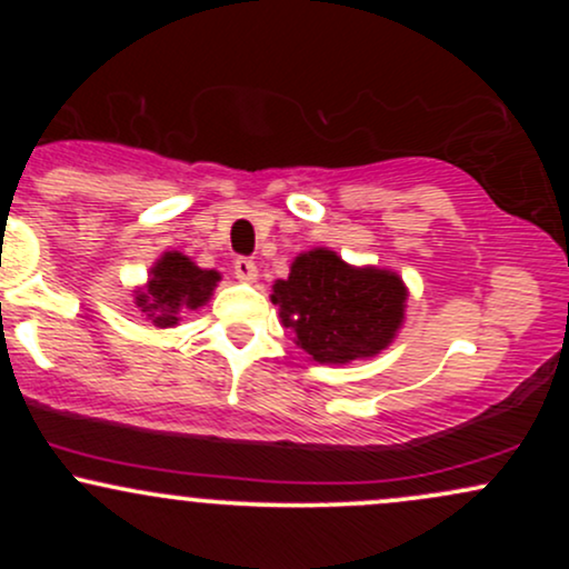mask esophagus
<instances>
[{"label":"esophagus","mask_w":569,"mask_h":569,"mask_svg":"<svg viewBox=\"0 0 569 569\" xmlns=\"http://www.w3.org/2000/svg\"><path fill=\"white\" fill-rule=\"evenodd\" d=\"M234 278H238V280H246V283H253V280L259 278L257 264H253L251 259H246V257L234 259Z\"/></svg>","instance_id":"obj_1"}]
</instances>
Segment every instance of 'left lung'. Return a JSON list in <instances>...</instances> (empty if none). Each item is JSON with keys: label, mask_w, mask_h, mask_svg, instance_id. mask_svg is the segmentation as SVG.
<instances>
[{"label": "left lung", "mask_w": 569, "mask_h": 569, "mask_svg": "<svg viewBox=\"0 0 569 569\" xmlns=\"http://www.w3.org/2000/svg\"><path fill=\"white\" fill-rule=\"evenodd\" d=\"M407 297L396 272L352 267L337 251L312 248L293 259L289 278L276 280L270 299L312 361L350 363L393 342Z\"/></svg>", "instance_id": "8db88e82"}]
</instances>
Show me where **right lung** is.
Segmentation results:
<instances>
[{
  "label": "right lung",
  "instance_id": "obj_1",
  "mask_svg": "<svg viewBox=\"0 0 569 569\" xmlns=\"http://www.w3.org/2000/svg\"><path fill=\"white\" fill-rule=\"evenodd\" d=\"M221 280L217 270H200L179 251H166L149 270L143 289L133 293V305L158 329H171L184 310H198L211 299Z\"/></svg>",
  "mask_w": 569,
  "mask_h": 569
}]
</instances>
